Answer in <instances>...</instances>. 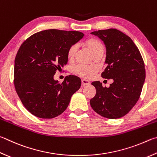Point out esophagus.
Here are the masks:
<instances>
[{
	"mask_svg": "<svg viewBox=\"0 0 157 157\" xmlns=\"http://www.w3.org/2000/svg\"><path fill=\"white\" fill-rule=\"evenodd\" d=\"M90 84V82L87 80V79H82V84L83 85V86H86V85H88Z\"/></svg>",
	"mask_w": 157,
	"mask_h": 157,
	"instance_id": "34e87169",
	"label": "esophagus"
}]
</instances>
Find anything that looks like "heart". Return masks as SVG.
I'll return each mask as SVG.
<instances>
[{"label": "heart", "instance_id": "heart-1", "mask_svg": "<svg viewBox=\"0 0 157 157\" xmlns=\"http://www.w3.org/2000/svg\"><path fill=\"white\" fill-rule=\"evenodd\" d=\"M85 44L88 47L91 52L95 56H97L100 54H104V45L99 42L98 40L95 38H90L86 42ZM78 44H74L69 48L67 51V57L69 59H73L75 58L76 53L78 52ZM75 73L79 76L84 78H89L95 73L96 69L95 67L88 66L84 64H78L74 68Z\"/></svg>", "mask_w": 157, "mask_h": 157}]
</instances>
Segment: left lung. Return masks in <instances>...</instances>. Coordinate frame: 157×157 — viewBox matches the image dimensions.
I'll list each match as a JSON object with an SVG mask.
<instances>
[{"mask_svg":"<svg viewBox=\"0 0 157 157\" xmlns=\"http://www.w3.org/2000/svg\"><path fill=\"white\" fill-rule=\"evenodd\" d=\"M105 44L106 58L101 77L113 79L110 86L103 87L100 82H92L96 94L90 100L95 112L108 119L126 115L140 97L146 78L144 59L129 36L116 29L93 31Z\"/></svg>","mask_w":157,"mask_h":157,"instance_id":"1","label":"left lung"}]
</instances>
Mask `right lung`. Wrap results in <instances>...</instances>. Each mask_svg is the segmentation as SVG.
I'll use <instances>...</instances> for the list:
<instances>
[{"label": "right lung", "mask_w": 157, "mask_h": 157, "mask_svg": "<svg viewBox=\"0 0 157 157\" xmlns=\"http://www.w3.org/2000/svg\"><path fill=\"white\" fill-rule=\"evenodd\" d=\"M84 36L76 31L48 29L33 34L20 47L14 61L13 84L32 115L52 119L67 109L71 96L81 86V79L69 75L59 83L53 76L67 64L69 48Z\"/></svg>", "instance_id": "1"}]
</instances>
